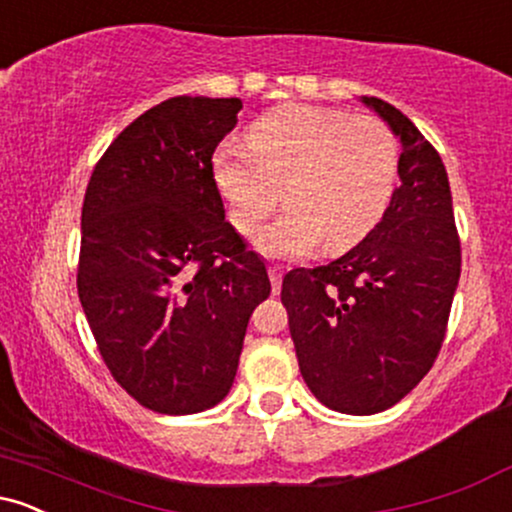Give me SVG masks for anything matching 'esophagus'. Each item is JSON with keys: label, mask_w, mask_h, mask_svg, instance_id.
<instances>
[{"label": "esophagus", "mask_w": 512, "mask_h": 512, "mask_svg": "<svg viewBox=\"0 0 512 512\" xmlns=\"http://www.w3.org/2000/svg\"><path fill=\"white\" fill-rule=\"evenodd\" d=\"M281 276H284V272H281L279 267H269V279H272V291H274V296L281 291Z\"/></svg>", "instance_id": "obj_1"}]
</instances>
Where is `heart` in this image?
Instances as JSON below:
<instances>
[{
    "instance_id": "heart-1",
    "label": "heart",
    "mask_w": 512,
    "mask_h": 512,
    "mask_svg": "<svg viewBox=\"0 0 512 512\" xmlns=\"http://www.w3.org/2000/svg\"><path fill=\"white\" fill-rule=\"evenodd\" d=\"M245 149L223 144L211 158L214 185L240 236H255L284 190L291 211L257 238L272 260H298L325 245L361 243L390 207L399 142L383 120L339 108L289 103L245 132Z\"/></svg>"
}]
</instances>
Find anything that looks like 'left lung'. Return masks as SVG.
Instances as JSON below:
<instances>
[{"label":"left lung","mask_w":512,"mask_h":512,"mask_svg":"<svg viewBox=\"0 0 512 512\" xmlns=\"http://www.w3.org/2000/svg\"><path fill=\"white\" fill-rule=\"evenodd\" d=\"M361 103L399 139V187L356 248L293 269L281 284L305 385L325 407L354 416L395 407L431 370L462 264L438 151L395 105Z\"/></svg>","instance_id":"8db88e82"}]
</instances>
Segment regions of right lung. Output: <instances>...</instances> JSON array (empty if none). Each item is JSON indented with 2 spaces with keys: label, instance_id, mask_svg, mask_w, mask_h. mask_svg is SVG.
<instances>
[{
  "label": "right lung",
  "instance_id": "1",
  "mask_svg": "<svg viewBox=\"0 0 512 512\" xmlns=\"http://www.w3.org/2000/svg\"><path fill=\"white\" fill-rule=\"evenodd\" d=\"M238 98L178 96L108 146L81 209L79 301L113 378L158 414H197L236 380L267 267L211 175Z\"/></svg>",
  "mask_w": 512,
  "mask_h": 512
}]
</instances>
